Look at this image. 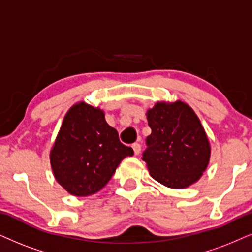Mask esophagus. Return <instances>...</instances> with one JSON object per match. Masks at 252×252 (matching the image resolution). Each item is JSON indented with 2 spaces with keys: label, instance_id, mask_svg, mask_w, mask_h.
<instances>
[{
  "label": "esophagus",
  "instance_id": "1",
  "mask_svg": "<svg viewBox=\"0 0 252 252\" xmlns=\"http://www.w3.org/2000/svg\"><path fill=\"white\" fill-rule=\"evenodd\" d=\"M132 149H133V152H135L136 156H138L141 154V150H142V146L139 143H135V144H132Z\"/></svg>",
  "mask_w": 252,
  "mask_h": 252
}]
</instances>
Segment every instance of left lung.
<instances>
[{
	"label": "left lung",
	"mask_w": 252,
	"mask_h": 252,
	"mask_svg": "<svg viewBox=\"0 0 252 252\" xmlns=\"http://www.w3.org/2000/svg\"><path fill=\"white\" fill-rule=\"evenodd\" d=\"M146 119L152 132L143 160L150 176L170 189L196 183L208 166L211 145L194 110L183 101L157 102Z\"/></svg>",
	"instance_id": "left-lung-1"
}]
</instances>
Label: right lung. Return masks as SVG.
<instances>
[{"instance_id":"add662e5","label":"right lung","mask_w":252,"mask_h":252,"mask_svg":"<svg viewBox=\"0 0 252 252\" xmlns=\"http://www.w3.org/2000/svg\"><path fill=\"white\" fill-rule=\"evenodd\" d=\"M132 155L106 122L103 110L79 102L63 117L50 161L56 180L69 194L88 196L102 189L121 161Z\"/></svg>"}]
</instances>
